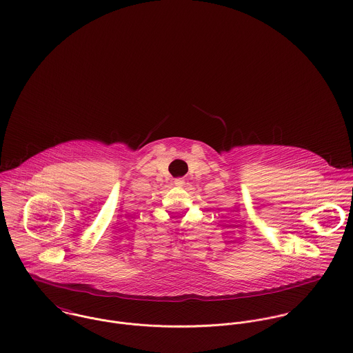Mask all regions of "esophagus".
Returning a JSON list of instances; mask_svg holds the SVG:
<instances>
[{"label":"esophagus","instance_id":"1","mask_svg":"<svg viewBox=\"0 0 353 353\" xmlns=\"http://www.w3.org/2000/svg\"><path fill=\"white\" fill-rule=\"evenodd\" d=\"M174 185H175L176 188H182V186L185 185V179H183V178H178V179L174 181Z\"/></svg>","mask_w":353,"mask_h":353}]
</instances>
